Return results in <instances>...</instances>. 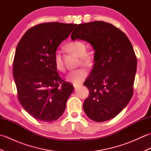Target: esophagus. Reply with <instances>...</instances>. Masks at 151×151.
<instances>
[{"instance_id":"1","label":"esophagus","mask_w":151,"mask_h":151,"mask_svg":"<svg viewBox=\"0 0 151 151\" xmlns=\"http://www.w3.org/2000/svg\"><path fill=\"white\" fill-rule=\"evenodd\" d=\"M73 86H74V88H77L78 86H81V84H76V83H74V84H73Z\"/></svg>"}]
</instances>
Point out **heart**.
I'll use <instances>...</instances> for the list:
<instances>
[{
  "instance_id": "obj_1",
  "label": "heart",
  "mask_w": 151,
  "mask_h": 151,
  "mask_svg": "<svg viewBox=\"0 0 151 151\" xmlns=\"http://www.w3.org/2000/svg\"><path fill=\"white\" fill-rule=\"evenodd\" d=\"M67 49L76 55L80 56V63H82L86 67H91L94 62L93 54L89 52H86V44L81 41H74L67 45ZM54 64L56 69L60 71H65V65H64L63 58L60 51L56 50L54 56ZM88 75V70L84 67L73 70L67 76L68 81L73 82H79L83 81Z\"/></svg>"
}]
</instances>
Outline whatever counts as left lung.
I'll list each match as a JSON object with an SVG mask.
<instances>
[{
	"label": "left lung",
	"mask_w": 151,
	"mask_h": 151,
	"mask_svg": "<svg viewBox=\"0 0 151 151\" xmlns=\"http://www.w3.org/2000/svg\"><path fill=\"white\" fill-rule=\"evenodd\" d=\"M70 37L88 41L95 52L93 68L84 83L89 92L84 112L96 122L114 118L133 95L137 58L130 40L118 28L101 21L78 24Z\"/></svg>",
	"instance_id": "obj_1"
}]
</instances>
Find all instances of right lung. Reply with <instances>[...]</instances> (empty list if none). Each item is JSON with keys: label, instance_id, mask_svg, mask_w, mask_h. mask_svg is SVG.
Segmentation results:
<instances>
[{"label": "right lung", "instance_id": "1", "mask_svg": "<svg viewBox=\"0 0 151 151\" xmlns=\"http://www.w3.org/2000/svg\"><path fill=\"white\" fill-rule=\"evenodd\" d=\"M76 24L51 22L28 30L19 41L13 73L17 97L32 117L52 122L62 115L73 86L59 76L54 56Z\"/></svg>", "mask_w": 151, "mask_h": 151}]
</instances>
